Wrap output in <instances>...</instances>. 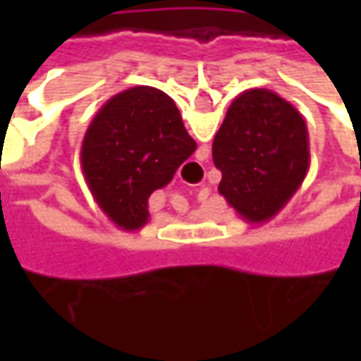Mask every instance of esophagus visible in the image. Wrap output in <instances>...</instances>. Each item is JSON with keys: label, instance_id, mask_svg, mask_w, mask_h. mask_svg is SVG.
Listing matches in <instances>:
<instances>
[{"label": "esophagus", "instance_id": "1", "mask_svg": "<svg viewBox=\"0 0 361 361\" xmlns=\"http://www.w3.org/2000/svg\"><path fill=\"white\" fill-rule=\"evenodd\" d=\"M195 166H199V164H195Z\"/></svg>", "mask_w": 361, "mask_h": 361}]
</instances>
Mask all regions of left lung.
Instances as JSON below:
<instances>
[{"instance_id":"1","label":"left lung","mask_w":361,"mask_h":361,"mask_svg":"<svg viewBox=\"0 0 361 361\" xmlns=\"http://www.w3.org/2000/svg\"><path fill=\"white\" fill-rule=\"evenodd\" d=\"M219 192L247 223L283 209L310 171V134L295 106L253 88L231 102L213 140Z\"/></svg>"}]
</instances>
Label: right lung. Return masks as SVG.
Here are the masks:
<instances>
[{
	"instance_id": "right-lung-1",
	"label": "right lung",
	"mask_w": 361,
	"mask_h": 361,
	"mask_svg": "<svg viewBox=\"0 0 361 361\" xmlns=\"http://www.w3.org/2000/svg\"><path fill=\"white\" fill-rule=\"evenodd\" d=\"M197 150L171 96L134 86L106 102L82 140V173L106 216L124 231L148 221V199Z\"/></svg>"
}]
</instances>
